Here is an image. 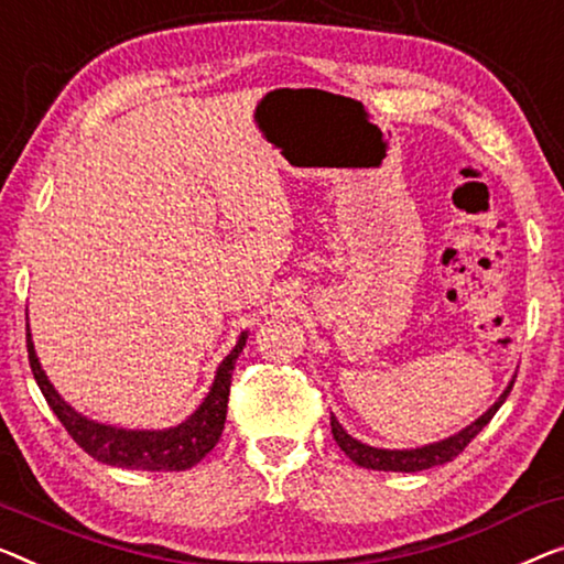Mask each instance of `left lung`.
Returning a JSON list of instances; mask_svg holds the SVG:
<instances>
[{
  "label": "left lung",
  "mask_w": 564,
  "mask_h": 564,
  "mask_svg": "<svg viewBox=\"0 0 564 564\" xmlns=\"http://www.w3.org/2000/svg\"><path fill=\"white\" fill-rule=\"evenodd\" d=\"M517 377V375H514ZM511 388H514V380L507 384V390L499 394V400L486 410L481 417H476L474 423L466 425L464 431L448 435L438 443L420 445V448H402V451H390V448H375V445H367L362 441L351 438V435L344 431L339 420L332 415V435L339 448L347 453V456L355 460L357 466L372 468V470H398V474H415V470H425L433 466H443L458 456L466 445L476 438L478 433L489 425V420L497 415V410L503 405V400L509 398Z\"/></svg>",
  "instance_id": "1"
}]
</instances>
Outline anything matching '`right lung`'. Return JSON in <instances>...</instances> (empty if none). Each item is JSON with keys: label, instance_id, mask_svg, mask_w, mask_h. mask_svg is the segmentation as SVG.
I'll use <instances>...</instances> for the list:
<instances>
[{"label": "right lung", "instance_id": "add662e5", "mask_svg": "<svg viewBox=\"0 0 564 564\" xmlns=\"http://www.w3.org/2000/svg\"><path fill=\"white\" fill-rule=\"evenodd\" d=\"M246 339L248 332H242L230 355L223 359L220 367H217L215 382L213 388H209L207 398L202 400V405L184 420V423L174 427H162V431H129V427H116L98 423V420H90L78 413L70 402H65L61 398V392L53 388V382L47 380L45 369L40 365L28 324V355L32 375H35L50 410H53L57 420L65 425L67 435H70L88 456L100 460V464L133 470H184L199 464V460L215 448V443L220 441L223 435L225 415H228L235 359L240 357L242 347H246Z\"/></svg>", "mask_w": 564, "mask_h": 564}]
</instances>
